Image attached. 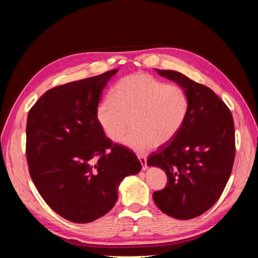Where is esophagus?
Here are the masks:
<instances>
[{
    "label": "esophagus",
    "instance_id": "34e87169",
    "mask_svg": "<svg viewBox=\"0 0 258 258\" xmlns=\"http://www.w3.org/2000/svg\"><path fill=\"white\" fill-rule=\"evenodd\" d=\"M138 158L140 160V162L142 163V169L145 171L147 169V165H146V157L144 155H138Z\"/></svg>",
    "mask_w": 258,
    "mask_h": 258
}]
</instances>
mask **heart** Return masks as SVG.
Listing matches in <instances>:
<instances>
[{
    "mask_svg": "<svg viewBox=\"0 0 258 258\" xmlns=\"http://www.w3.org/2000/svg\"><path fill=\"white\" fill-rule=\"evenodd\" d=\"M190 101L178 85L166 84L146 73L123 77L97 108L98 122L105 136L121 139L130 150L143 153L173 140L187 119Z\"/></svg>",
    "mask_w": 258,
    "mask_h": 258,
    "instance_id": "heart-1",
    "label": "heart"
}]
</instances>
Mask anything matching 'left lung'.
<instances>
[{"instance_id":"obj_1","label":"left lung","mask_w":258,"mask_h":258,"mask_svg":"<svg viewBox=\"0 0 258 258\" xmlns=\"http://www.w3.org/2000/svg\"><path fill=\"white\" fill-rule=\"evenodd\" d=\"M155 71L183 87L190 105L176 137L148 156L147 166L162 169L168 177L153 198L163 213L190 220L215 204L230 176L236 153L232 115L207 86L176 71Z\"/></svg>"}]
</instances>
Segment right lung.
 I'll use <instances>...</instances> for the list:
<instances>
[{
    "label": "right lung",
    "mask_w": 258,
    "mask_h": 258,
    "mask_svg": "<svg viewBox=\"0 0 258 258\" xmlns=\"http://www.w3.org/2000/svg\"><path fill=\"white\" fill-rule=\"evenodd\" d=\"M117 70L46 91L29 111L31 178L54 212L85 224L110 212L118 187L142 169L129 148L113 144L97 119L106 84Z\"/></svg>",
    "instance_id": "add662e5"
}]
</instances>
